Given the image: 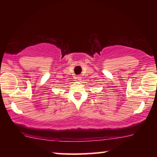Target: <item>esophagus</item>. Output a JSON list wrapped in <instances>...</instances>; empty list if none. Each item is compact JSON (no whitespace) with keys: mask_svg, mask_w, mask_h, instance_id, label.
<instances>
[{"mask_svg":"<svg viewBox=\"0 0 157 157\" xmlns=\"http://www.w3.org/2000/svg\"><path fill=\"white\" fill-rule=\"evenodd\" d=\"M77 79H78V80H79V81H80L81 80V79H82V77L81 76H78V77H77Z\"/></svg>","mask_w":157,"mask_h":157,"instance_id":"esophagus-1","label":"esophagus"}]
</instances>
